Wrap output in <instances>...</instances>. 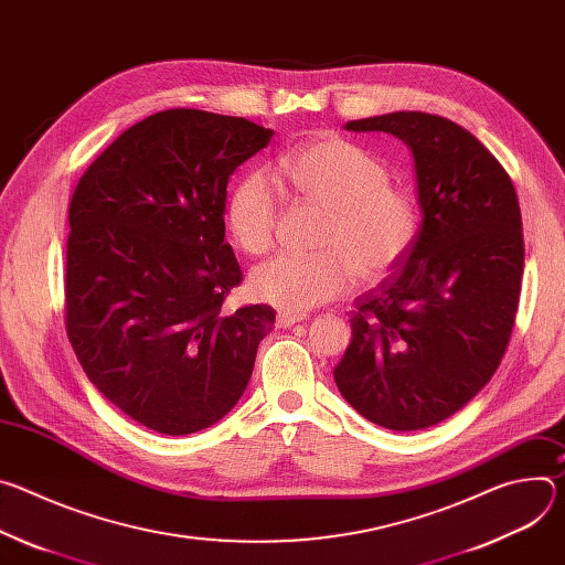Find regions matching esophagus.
<instances>
[{"instance_id": "34e87169", "label": "esophagus", "mask_w": 565, "mask_h": 565, "mask_svg": "<svg viewBox=\"0 0 565 565\" xmlns=\"http://www.w3.org/2000/svg\"><path fill=\"white\" fill-rule=\"evenodd\" d=\"M303 319H306V315H292V312L281 310V312H277V327L279 329H290V327L297 324V321H303Z\"/></svg>"}]
</instances>
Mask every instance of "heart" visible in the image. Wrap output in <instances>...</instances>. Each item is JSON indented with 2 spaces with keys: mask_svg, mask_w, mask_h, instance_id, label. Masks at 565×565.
<instances>
[{
  "mask_svg": "<svg viewBox=\"0 0 565 565\" xmlns=\"http://www.w3.org/2000/svg\"><path fill=\"white\" fill-rule=\"evenodd\" d=\"M277 179L297 196L329 210L319 257L277 255L259 264L248 279L255 299L301 315L340 297L358 273L373 281L388 275L412 250L418 234V207L388 170L364 147L329 136L288 151ZM227 227L236 246L264 255L275 244L279 192L266 172L241 179L227 201Z\"/></svg>",
  "mask_w": 565,
  "mask_h": 565,
  "instance_id": "heart-1",
  "label": "heart"
}]
</instances>
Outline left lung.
Instances as JSON below:
<instances>
[{"mask_svg": "<svg viewBox=\"0 0 565 565\" xmlns=\"http://www.w3.org/2000/svg\"><path fill=\"white\" fill-rule=\"evenodd\" d=\"M344 129L412 149L423 223L393 275L355 299L333 377L366 420L427 429L492 380L510 344L525 253L519 199L490 149L443 116L393 111Z\"/></svg>", "mask_w": 565, "mask_h": 565, "instance_id": "obj_1", "label": "left lung"}]
</instances>
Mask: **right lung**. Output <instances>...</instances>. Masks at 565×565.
Here are the masks:
<instances>
[{
    "instance_id": "obj_1",
    "label": "right lung",
    "mask_w": 565,
    "mask_h": 565,
    "mask_svg": "<svg viewBox=\"0 0 565 565\" xmlns=\"http://www.w3.org/2000/svg\"><path fill=\"white\" fill-rule=\"evenodd\" d=\"M273 134L246 118L158 111L73 192L66 335L94 386L147 429L185 436L218 423L275 327L266 303L223 310L241 284L225 244L227 181Z\"/></svg>"
}]
</instances>
